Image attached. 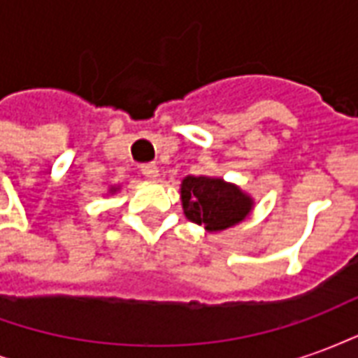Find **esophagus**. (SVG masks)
Masks as SVG:
<instances>
[{
    "mask_svg": "<svg viewBox=\"0 0 358 358\" xmlns=\"http://www.w3.org/2000/svg\"><path fill=\"white\" fill-rule=\"evenodd\" d=\"M141 174L149 180H157V176H159V166L153 163L141 164Z\"/></svg>",
    "mask_w": 358,
    "mask_h": 358,
    "instance_id": "obj_1",
    "label": "esophagus"
}]
</instances>
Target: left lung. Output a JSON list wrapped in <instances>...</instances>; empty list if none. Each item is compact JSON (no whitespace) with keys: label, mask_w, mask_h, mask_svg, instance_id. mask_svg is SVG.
I'll use <instances>...</instances> for the list:
<instances>
[{"label":"left lung","mask_w":358,"mask_h":358,"mask_svg":"<svg viewBox=\"0 0 358 358\" xmlns=\"http://www.w3.org/2000/svg\"><path fill=\"white\" fill-rule=\"evenodd\" d=\"M180 199L187 220L205 226L209 234L224 232L253 213L255 199L240 186L215 176H186Z\"/></svg>","instance_id":"left-lung-1"}]
</instances>
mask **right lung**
I'll return each mask as SVG.
<instances>
[{"instance_id": "right-lung-1", "label": "right lung", "mask_w": 358, "mask_h": 358, "mask_svg": "<svg viewBox=\"0 0 358 358\" xmlns=\"http://www.w3.org/2000/svg\"><path fill=\"white\" fill-rule=\"evenodd\" d=\"M118 189H120V186H110V187H109V194H110V195H113V194H117Z\"/></svg>"}]
</instances>
